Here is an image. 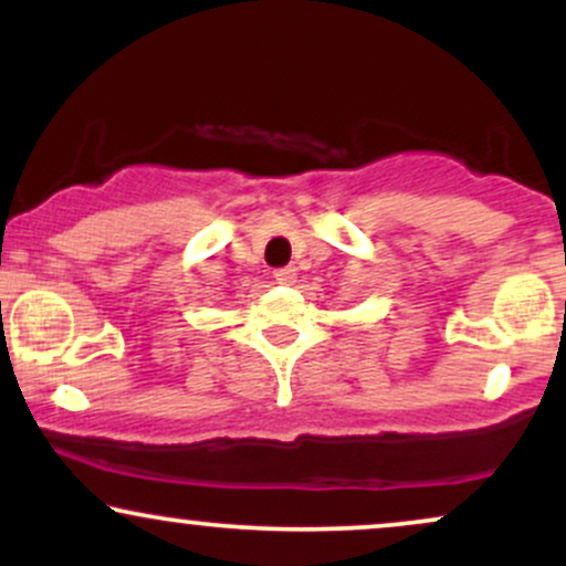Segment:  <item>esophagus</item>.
Segmentation results:
<instances>
[{
    "instance_id": "34e87169",
    "label": "esophagus",
    "mask_w": 566,
    "mask_h": 566,
    "mask_svg": "<svg viewBox=\"0 0 566 566\" xmlns=\"http://www.w3.org/2000/svg\"><path fill=\"white\" fill-rule=\"evenodd\" d=\"M274 279L279 284H292V282H295V269H290V265H287V269H276Z\"/></svg>"
}]
</instances>
